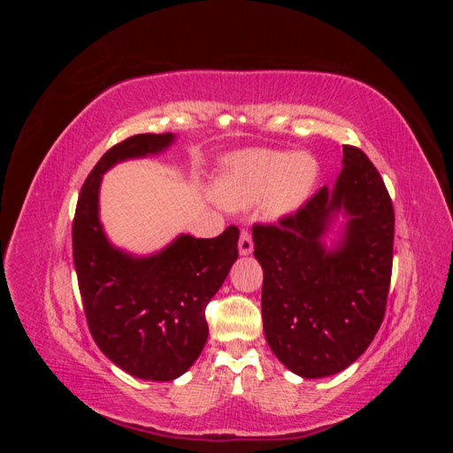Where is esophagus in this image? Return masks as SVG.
<instances>
[{
	"label": "esophagus",
	"instance_id": "esophagus-1",
	"mask_svg": "<svg viewBox=\"0 0 453 453\" xmlns=\"http://www.w3.org/2000/svg\"><path fill=\"white\" fill-rule=\"evenodd\" d=\"M238 250H240V255H250L253 251V240H251V234L248 230H242L240 232V242H238Z\"/></svg>",
	"mask_w": 453,
	"mask_h": 453
}]
</instances>
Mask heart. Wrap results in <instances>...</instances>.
Masks as SVG:
<instances>
[{
  "mask_svg": "<svg viewBox=\"0 0 453 453\" xmlns=\"http://www.w3.org/2000/svg\"><path fill=\"white\" fill-rule=\"evenodd\" d=\"M318 180V162L308 153L245 150L230 158L217 195L230 208H250L268 196V211L285 215L310 196Z\"/></svg>",
  "mask_w": 453,
  "mask_h": 453,
  "instance_id": "b5f03b06",
  "label": "heart"
}]
</instances>
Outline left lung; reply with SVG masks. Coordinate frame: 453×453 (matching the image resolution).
<instances>
[{
	"mask_svg": "<svg viewBox=\"0 0 453 453\" xmlns=\"http://www.w3.org/2000/svg\"><path fill=\"white\" fill-rule=\"evenodd\" d=\"M334 187H321L278 225H253L263 266V325L273 355L303 378L357 361L386 313L395 213L381 175L361 149L344 145ZM342 209L349 223L326 250L324 232Z\"/></svg>",
	"mask_w": 453,
	"mask_h": 453,
	"instance_id": "8db88e82",
	"label": "left lung"
}]
</instances>
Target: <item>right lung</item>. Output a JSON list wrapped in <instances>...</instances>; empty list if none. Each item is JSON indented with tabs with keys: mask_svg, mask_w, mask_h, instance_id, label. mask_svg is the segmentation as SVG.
Masks as SVG:
<instances>
[{
	"mask_svg": "<svg viewBox=\"0 0 453 453\" xmlns=\"http://www.w3.org/2000/svg\"><path fill=\"white\" fill-rule=\"evenodd\" d=\"M173 140V134H138L113 145L88 173L73 219V263L96 346L125 372L150 381L180 378L198 359L208 340L205 306L238 258V226L208 240L181 234L150 257H132L105 238L102 175Z\"/></svg>",
	"mask_w": 453,
	"mask_h": 453,
	"instance_id": "right-lung-1",
	"label": "right lung"
}]
</instances>
